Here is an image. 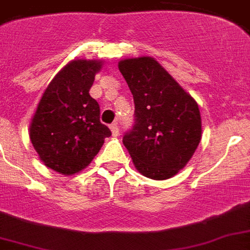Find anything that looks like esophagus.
Here are the masks:
<instances>
[{
	"instance_id": "esophagus-1",
	"label": "esophagus",
	"mask_w": 250,
	"mask_h": 250,
	"mask_svg": "<svg viewBox=\"0 0 250 250\" xmlns=\"http://www.w3.org/2000/svg\"><path fill=\"white\" fill-rule=\"evenodd\" d=\"M110 129H111L113 136H119V125H118V123H113V125H110Z\"/></svg>"
}]
</instances>
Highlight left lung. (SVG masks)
<instances>
[{
	"mask_svg": "<svg viewBox=\"0 0 250 250\" xmlns=\"http://www.w3.org/2000/svg\"><path fill=\"white\" fill-rule=\"evenodd\" d=\"M135 102V125L123 137L136 170L166 180L192 158L202 136L197 102L152 57L118 63Z\"/></svg>",
	"mask_w": 250,
	"mask_h": 250,
	"instance_id": "obj_1",
	"label": "left lung"
}]
</instances>
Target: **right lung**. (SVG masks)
Instances as JSON below:
<instances>
[{
  "instance_id": "1",
  "label": "right lung",
  "mask_w": 250,
  "mask_h": 250,
  "mask_svg": "<svg viewBox=\"0 0 250 250\" xmlns=\"http://www.w3.org/2000/svg\"><path fill=\"white\" fill-rule=\"evenodd\" d=\"M102 61L72 60L52 79L29 125L39 158L62 175H74L92 162L110 129L100 122V106L90 97Z\"/></svg>"
}]
</instances>
